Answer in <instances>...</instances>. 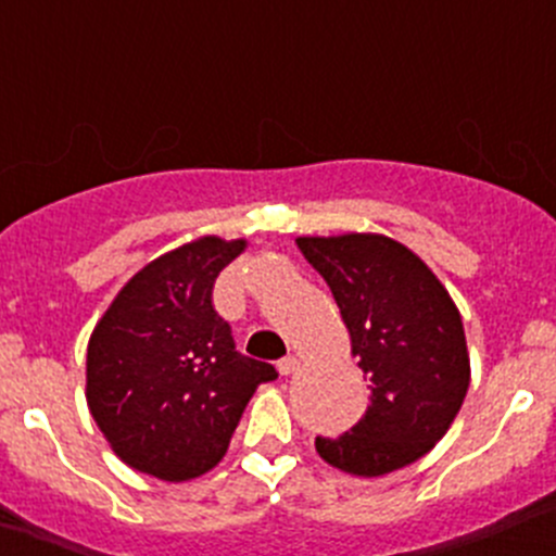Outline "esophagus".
I'll list each match as a JSON object with an SVG mask.
<instances>
[{
    "label": "esophagus",
    "mask_w": 556,
    "mask_h": 556,
    "mask_svg": "<svg viewBox=\"0 0 556 556\" xmlns=\"http://www.w3.org/2000/svg\"><path fill=\"white\" fill-rule=\"evenodd\" d=\"M300 356H294V353H291V356H286V358H280L278 362V371L280 375H294L296 369H300Z\"/></svg>",
    "instance_id": "esophagus-1"
}]
</instances>
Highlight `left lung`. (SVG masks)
Masks as SVG:
<instances>
[{"label":"left lung","instance_id":"8db88e82","mask_svg":"<svg viewBox=\"0 0 556 556\" xmlns=\"http://www.w3.org/2000/svg\"><path fill=\"white\" fill-rule=\"evenodd\" d=\"M324 276L369 380L364 417L318 455L351 477H386L437 447L471 382L466 331L450 291L412 249L380 232L296 238Z\"/></svg>","mask_w":556,"mask_h":556}]
</instances>
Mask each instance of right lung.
I'll list each match as a JSON object with an SVG mask.
<instances>
[{"instance_id":"add662e5","label":"right lung","mask_w":556,"mask_h":556,"mask_svg":"<svg viewBox=\"0 0 556 556\" xmlns=\"http://www.w3.org/2000/svg\"><path fill=\"white\" fill-rule=\"evenodd\" d=\"M249 245L200 236L147 262L93 326L85 399L114 455L160 482H190L230 447L245 404L278 371L240 356L214 280Z\"/></svg>"}]
</instances>
